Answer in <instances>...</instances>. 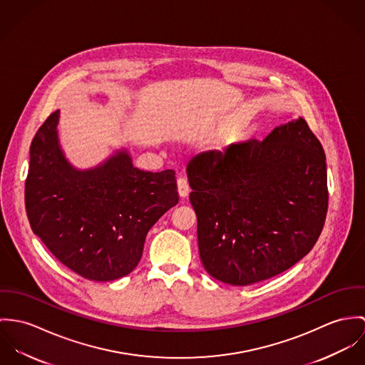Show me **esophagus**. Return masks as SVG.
Instances as JSON below:
<instances>
[{"label":"esophagus","mask_w":365,"mask_h":365,"mask_svg":"<svg viewBox=\"0 0 365 365\" xmlns=\"http://www.w3.org/2000/svg\"><path fill=\"white\" fill-rule=\"evenodd\" d=\"M178 192H179V196L180 197H186L190 192V187H189V183L185 178H179L178 179Z\"/></svg>","instance_id":"34e87169"}]
</instances>
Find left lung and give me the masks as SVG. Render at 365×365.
Returning <instances> with one entry per match:
<instances>
[{
  "mask_svg": "<svg viewBox=\"0 0 365 365\" xmlns=\"http://www.w3.org/2000/svg\"><path fill=\"white\" fill-rule=\"evenodd\" d=\"M187 178L202 266L222 283L249 285L283 273L322 232L326 157L302 118L263 141L196 155Z\"/></svg>",
  "mask_w": 365,
  "mask_h": 365,
  "instance_id": "left-lung-1",
  "label": "left lung"
}]
</instances>
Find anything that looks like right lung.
Here are the masks:
<instances>
[{"label": "right lung", "instance_id": "obj_1", "mask_svg": "<svg viewBox=\"0 0 365 365\" xmlns=\"http://www.w3.org/2000/svg\"><path fill=\"white\" fill-rule=\"evenodd\" d=\"M58 116L51 113L31 144L25 182L31 228L83 279H120L138 264L151 227L179 202L175 172L137 169L125 150L92 169H76L58 144Z\"/></svg>", "mask_w": 365, "mask_h": 365}]
</instances>
